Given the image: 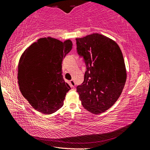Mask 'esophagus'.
Returning <instances> with one entry per match:
<instances>
[{
	"instance_id": "1",
	"label": "esophagus",
	"mask_w": 150,
	"mask_h": 150,
	"mask_svg": "<svg viewBox=\"0 0 150 150\" xmlns=\"http://www.w3.org/2000/svg\"><path fill=\"white\" fill-rule=\"evenodd\" d=\"M70 85H71V86L72 87H75V81H73V80H71L70 81Z\"/></svg>"
}]
</instances>
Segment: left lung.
Instances as JSON below:
<instances>
[{"mask_svg":"<svg viewBox=\"0 0 150 150\" xmlns=\"http://www.w3.org/2000/svg\"><path fill=\"white\" fill-rule=\"evenodd\" d=\"M77 52L87 66L84 81L77 87L81 104L95 115L107 110L117 101L127 74L118 45L105 35L95 33L76 38Z\"/></svg>","mask_w":150,"mask_h":150,"instance_id":"left-lung-1","label":"left lung"}]
</instances>
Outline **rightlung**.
Wrapping results in <instances>:
<instances>
[{"instance_id": "obj_1", "label": "right lung", "mask_w": 150, "mask_h": 150, "mask_svg": "<svg viewBox=\"0 0 150 150\" xmlns=\"http://www.w3.org/2000/svg\"><path fill=\"white\" fill-rule=\"evenodd\" d=\"M71 40L51 37L37 40L20 56L18 82L20 92L33 108L51 115L63 105L71 88L63 80V58L72 49Z\"/></svg>"}]
</instances>
